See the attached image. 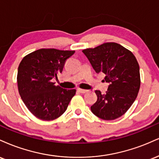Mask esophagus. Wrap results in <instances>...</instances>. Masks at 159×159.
<instances>
[{"mask_svg": "<svg viewBox=\"0 0 159 159\" xmlns=\"http://www.w3.org/2000/svg\"><path fill=\"white\" fill-rule=\"evenodd\" d=\"M77 91H79V92L82 93V94H84V93H86L88 90H85V89H77Z\"/></svg>", "mask_w": 159, "mask_h": 159, "instance_id": "34e87169", "label": "esophagus"}]
</instances>
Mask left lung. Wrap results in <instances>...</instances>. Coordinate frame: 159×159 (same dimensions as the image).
I'll list each match as a JSON object with an SVG mask.
<instances>
[{
  "label": "left lung",
  "mask_w": 159,
  "mask_h": 159,
  "mask_svg": "<svg viewBox=\"0 0 159 159\" xmlns=\"http://www.w3.org/2000/svg\"><path fill=\"white\" fill-rule=\"evenodd\" d=\"M98 74H106L109 85L106 94L96 90L98 100L91 110L102 120H111L124 115L138 96L141 85L140 68L131 51L115 42L104 43L83 50Z\"/></svg>",
  "instance_id": "8db88e82"
}]
</instances>
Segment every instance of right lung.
I'll list each match as a JSON object with an SVG mask.
<instances>
[{
    "mask_svg": "<svg viewBox=\"0 0 159 159\" xmlns=\"http://www.w3.org/2000/svg\"><path fill=\"white\" fill-rule=\"evenodd\" d=\"M74 50L39 49L23 58L18 68L17 83L22 100L34 116L53 120L66 111L75 89L55 85L53 78L62 72L65 61Z\"/></svg>",
    "mask_w": 159,
    "mask_h": 159,
    "instance_id": "add662e5",
    "label": "right lung"
}]
</instances>
